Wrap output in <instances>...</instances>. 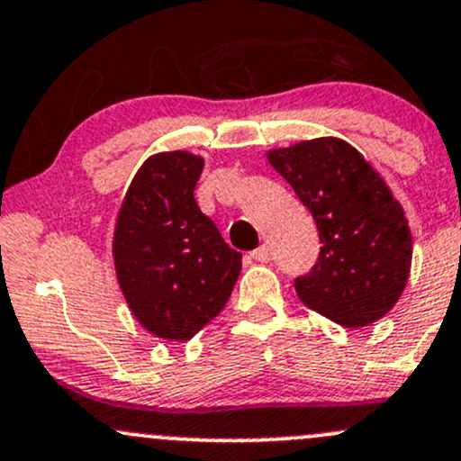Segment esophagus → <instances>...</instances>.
<instances>
[{"mask_svg": "<svg viewBox=\"0 0 461 461\" xmlns=\"http://www.w3.org/2000/svg\"><path fill=\"white\" fill-rule=\"evenodd\" d=\"M249 258L251 260H258V263H267L269 260V247H258V249L249 251Z\"/></svg>", "mask_w": 461, "mask_h": 461, "instance_id": "1", "label": "esophagus"}]
</instances>
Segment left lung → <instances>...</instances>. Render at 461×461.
I'll return each instance as SVG.
<instances>
[{
  "label": "left lung",
  "instance_id": "left-lung-1",
  "mask_svg": "<svg viewBox=\"0 0 461 461\" xmlns=\"http://www.w3.org/2000/svg\"><path fill=\"white\" fill-rule=\"evenodd\" d=\"M267 157L312 212L322 243L316 265L295 276L298 298L342 327L375 322L409 278L413 251L400 203L340 139H313Z\"/></svg>",
  "mask_w": 461,
  "mask_h": 461
}]
</instances>
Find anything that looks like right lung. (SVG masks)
<instances>
[{
	"label": "right lung",
	"instance_id": "obj_1",
	"mask_svg": "<svg viewBox=\"0 0 461 461\" xmlns=\"http://www.w3.org/2000/svg\"><path fill=\"white\" fill-rule=\"evenodd\" d=\"M203 158L154 154L130 183L114 230V265L134 318L154 336L190 340L221 313L243 267L194 198Z\"/></svg>",
	"mask_w": 461,
	"mask_h": 461
}]
</instances>
